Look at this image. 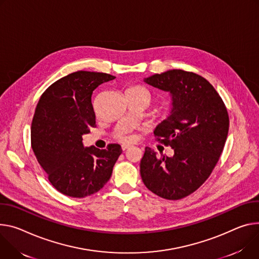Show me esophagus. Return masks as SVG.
<instances>
[{"mask_svg":"<svg viewBox=\"0 0 259 259\" xmlns=\"http://www.w3.org/2000/svg\"><path fill=\"white\" fill-rule=\"evenodd\" d=\"M131 148V146H127V145H124V146H122V150L125 152V151H127V150H129Z\"/></svg>","mask_w":259,"mask_h":259,"instance_id":"34e87169","label":"esophagus"}]
</instances>
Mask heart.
Here are the masks:
<instances>
[{
	"mask_svg": "<svg viewBox=\"0 0 259 259\" xmlns=\"http://www.w3.org/2000/svg\"><path fill=\"white\" fill-rule=\"evenodd\" d=\"M128 91H138V92H143V93L147 94V95L149 96V98L151 99V94H150V92H149L146 88H144V87H140V85L133 87V88L129 89ZM117 138H119V139L121 140V142H125V143L130 142V140L132 139L131 135H130V134H128L127 132H122V133H120V134H119V136H117Z\"/></svg>",
	"mask_w": 259,
	"mask_h": 259,
	"instance_id": "b5f03b06",
	"label": "heart"
}]
</instances>
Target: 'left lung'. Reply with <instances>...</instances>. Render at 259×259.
<instances>
[{
  "instance_id": "obj_1",
  "label": "left lung",
  "mask_w": 259,
  "mask_h": 259,
  "mask_svg": "<svg viewBox=\"0 0 259 259\" xmlns=\"http://www.w3.org/2000/svg\"><path fill=\"white\" fill-rule=\"evenodd\" d=\"M144 81L170 94V113L154 134L175 155L158 157L147 147L140 175L156 195L182 199L196 191L216 166L228 134L227 109L214 87L196 73L174 69Z\"/></svg>"
}]
</instances>
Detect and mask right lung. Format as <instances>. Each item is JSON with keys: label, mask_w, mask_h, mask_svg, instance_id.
Listing matches in <instances>:
<instances>
[{"label": "right lung", "mask_w": 259, "mask_h": 259, "mask_svg": "<svg viewBox=\"0 0 259 259\" xmlns=\"http://www.w3.org/2000/svg\"><path fill=\"white\" fill-rule=\"evenodd\" d=\"M115 77L77 71L64 76L42 94L31 128L33 152L49 180L64 195L82 198L98 192L111 177L121 146L84 148L82 135L96 126L93 91Z\"/></svg>", "instance_id": "obj_1"}]
</instances>
